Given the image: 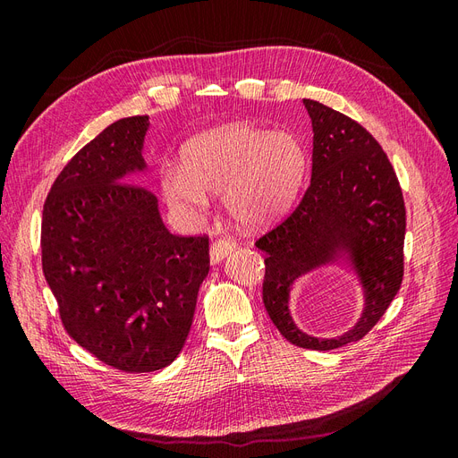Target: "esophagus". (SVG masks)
<instances>
[{
	"instance_id": "34e87169",
	"label": "esophagus",
	"mask_w": 458,
	"mask_h": 458,
	"mask_svg": "<svg viewBox=\"0 0 458 458\" xmlns=\"http://www.w3.org/2000/svg\"><path fill=\"white\" fill-rule=\"evenodd\" d=\"M234 248H237V241H234L231 234H224L212 242L210 246V259L212 263H219L227 254H231Z\"/></svg>"
}]
</instances>
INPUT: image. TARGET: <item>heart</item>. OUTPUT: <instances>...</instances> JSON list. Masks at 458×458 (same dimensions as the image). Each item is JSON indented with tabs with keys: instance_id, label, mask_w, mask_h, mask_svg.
<instances>
[{
	"instance_id": "b5f03b06",
	"label": "heart",
	"mask_w": 458,
	"mask_h": 458,
	"mask_svg": "<svg viewBox=\"0 0 458 458\" xmlns=\"http://www.w3.org/2000/svg\"><path fill=\"white\" fill-rule=\"evenodd\" d=\"M303 152L293 135L231 126L191 143L183 165L165 162L160 187L179 210H204L206 191L225 192L227 210L244 225H263L294 199Z\"/></svg>"
}]
</instances>
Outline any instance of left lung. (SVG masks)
<instances>
[{
    "mask_svg": "<svg viewBox=\"0 0 458 458\" xmlns=\"http://www.w3.org/2000/svg\"><path fill=\"white\" fill-rule=\"evenodd\" d=\"M303 106L313 126L311 182L294 210L256 246L266 252L261 290L273 325L298 348L328 352L367 336L399 293L407 212L390 158L361 123L311 99ZM342 245L356 256L368 308L348 335L311 339L287 315V288Z\"/></svg>",
    "mask_w": 458,
    "mask_h": 458,
    "instance_id": "8db88e82",
    "label": "left lung"
}]
</instances>
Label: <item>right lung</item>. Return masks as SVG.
I'll list each match as a JSON object with an SVG mask.
<instances>
[{
	"mask_svg": "<svg viewBox=\"0 0 458 458\" xmlns=\"http://www.w3.org/2000/svg\"><path fill=\"white\" fill-rule=\"evenodd\" d=\"M148 116L116 120L55 179L41 216V267L64 330L122 372L168 367L183 350L210 271V239L164 227L143 170Z\"/></svg>",
	"mask_w": 458,
	"mask_h": 458,
	"instance_id": "right-lung-1",
	"label": "right lung"
}]
</instances>
